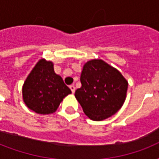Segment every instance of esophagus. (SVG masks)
Wrapping results in <instances>:
<instances>
[{
	"mask_svg": "<svg viewBox=\"0 0 159 159\" xmlns=\"http://www.w3.org/2000/svg\"><path fill=\"white\" fill-rule=\"evenodd\" d=\"M69 87H70V89H71V91H72V93H74L75 90H76L74 85H71V86H69Z\"/></svg>",
	"mask_w": 159,
	"mask_h": 159,
	"instance_id": "esophagus-1",
	"label": "esophagus"
}]
</instances>
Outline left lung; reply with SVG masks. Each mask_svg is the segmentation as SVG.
Instances as JSON below:
<instances>
[{
	"label": "left lung",
	"mask_w": 159,
	"mask_h": 159,
	"mask_svg": "<svg viewBox=\"0 0 159 159\" xmlns=\"http://www.w3.org/2000/svg\"><path fill=\"white\" fill-rule=\"evenodd\" d=\"M80 87L75 97L91 120H103L123 106L128 82L120 72L102 59L86 62L81 74Z\"/></svg>",
	"instance_id": "left-lung-1"
}]
</instances>
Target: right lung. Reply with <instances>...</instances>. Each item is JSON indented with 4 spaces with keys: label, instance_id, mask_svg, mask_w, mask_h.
I'll return each mask as SVG.
<instances>
[{
    "label": "right lung",
    "instance_id": "right-lung-1",
    "mask_svg": "<svg viewBox=\"0 0 159 159\" xmlns=\"http://www.w3.org/2000/svg\"><path fill=\"white\" fill-rule=\"evenodd\" d=\"M72 93L62 78L56 74L53 63L40 59L26 78L22 88L24 102L29 109L41 115L57 111L60 102Z\"/></svg>",
    "mask_w": 159,
    "mask_h": 159
}]
</instances>
